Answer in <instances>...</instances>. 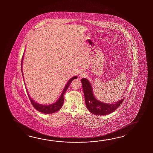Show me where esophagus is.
I'll use <instances>...</instances> for the list:
<instances>
[{"label": "esophagus", "instance_id": "34e87169", "mask_svg": "<svg viewBox=\"0 0 153 153\" xmlns=\"http://www.w3.org/2000/svg\"><path fill=\"white\" fill-rule=\"evenodd\" d=\"M86 73L83 71H82L79 73V76L80 78H84L85 76H86Z\"/></svg>", "mask_w": 153, "mask_h": 153}]
</instances>
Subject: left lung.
Returning a JSON list of instances; mask_svg holds the SVG:
<instances>
[{
    "label": "left lung",
    "instance_id": "obj_1",
    "mask_svg": "<svg viewBox=\"0 0 153 153\" xmlns=\"http://www.w3.org/2000/svg\"><path fill=\"white\" fill-rule=\"evenodd\" d=\"M82 89L84 94L85 101L89 111L94 115H104L110 114L119 107L125 98L114 103H105L98 101L94 97L91 84L86 78L81 79Z\"/></svg>",
    "mask_w": 153,
    "mask_h": 153
}]
</instances>
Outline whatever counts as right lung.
<instances>
[{
    "mask_svg": "<svg viewBox=\"0 0 153 153\" xmlns=\"http://www.w3.org/2000/svg\"><path fill=\"white\" fill-rule=\"evenodd\" d=\"M23 56H22V62H21V69H22V73L23 75V73H22V61H23ZM75 79H77V76H75L74 77L71 78L69 79L67 84L65 85V87L64 88L63 90L62 91V94H61V96L57 101L55 103H52L51 104H49V105H43V104H39L38 103L36 102V101H34L32 98H31L30 96H29V94L28 93V91L27 90V88L26 86L25 88H26V91L28 94V96L29 97V100L31 102V103L32 104L33 107L34 108H36V109L38 111H39V112H41L44 114H52L56 112L57 111H59L63 105V102L65 101V98H64V95L65 94V91H67V90L68 89L69 86L71 84L72 81L74 80Z\"/></svg>",
    "mask_w": 153,
    "mask_h": 153,
    "instance_id": "right-lung-1",
    "label": "right lung"
}]
</instances>
